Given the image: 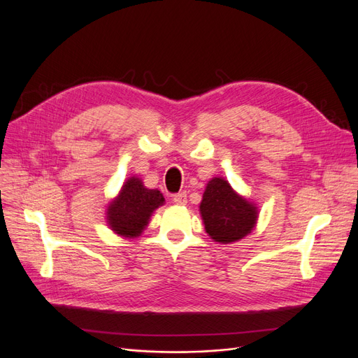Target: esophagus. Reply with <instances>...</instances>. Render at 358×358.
<instances>
[{
	"instance_id": "34e87169",
	"label": "esophagus",
	"mask_w": 358,
	"mask_h": 358,
	"mask_svg": "<svg viewBox=\"0 0 358 358\" xmlns=\"http://www.w3.org/2000/svg\"><path fill=\"white\" fill-rule=\"evenodd\" d=\"M173 200H174V203L178 204V206H184V204L187 203V194H185V192H181V193L176 194V196L173 197Z\"/></svg>"
}]
</instances>
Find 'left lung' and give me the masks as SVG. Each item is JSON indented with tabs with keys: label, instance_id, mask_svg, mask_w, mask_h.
Instances as JSON below:
<instances>
[{
	"label": "left lung",
	"instance_id": "8db88e82",
	"mask_svg": "<svg viewBox=\"0 0 358 358\" xmlns=\"http://www.w3.org/2000/svg\"><path fill=\"white\" fill-rule=\"evenodd\" d=\"M204 231L219 243H232L250 235L257 227L258 208L236 193L229 181L213 177L199 206Z\"/></svg>",
	"mask_w": 358,
	"mask_h": 358
}]
</instances>
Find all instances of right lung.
Here are the masks:
<instances>
[{
  "instance_id": "obj_1",
  "label": "right lung",
  "mask_w": 358,
  "mask_h": 358,
  "mask_svg": "<svg viewBox=\"0 0 358 358\" xmlns=\"http://www.w3.org/2000/svg\"><path fill=\"white\" fill-rule=\"evenodd\" d=\"M164 203L159 190L146 189L139 177H130L107 206V227L122 238H138L146 229L150 216Z\"/></svg>"
}]
</instances>
